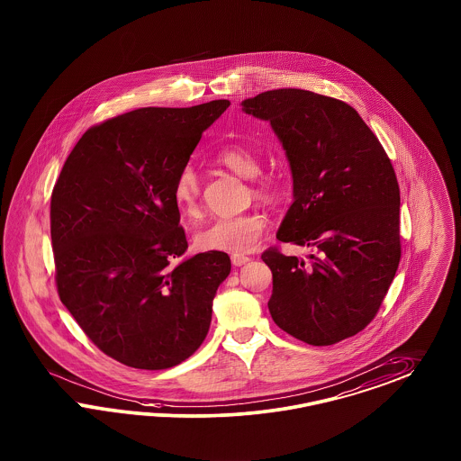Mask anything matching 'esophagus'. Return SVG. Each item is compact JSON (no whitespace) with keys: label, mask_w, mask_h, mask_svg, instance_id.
<instances>
[{"label":"esophagus","mask_w":461,"mask_h":461,"mask_svg":"<svg viewBox=\"0 0 461 461\" xmlns=\"http://www.w3.org/2000/svg\"><path fill=\"white\" fill-rule=\"evenodd\" d=\"M231 262H233L235 267H240V266H245L247 262H250V257L243 254H233L231 255Z\"/></svg>","instance_id":"1"}]
</instances>
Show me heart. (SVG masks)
Returning a JSON list of instances; mask_svg holds the SVG:
<instances>
[{
    "instance_id": "b5f03b06",
    "label": "heart",
    "mask_w": 461,
    "mask_h": 461,
    "mask_svg": "<svg viewBox=\"0 0 461 461\" xmlns=\"http://www.w3.org/2000/svg\"><path fill=\"white\" fill-rule=\"evenodd\" d=\"M216 163L233 174L250 178L252 176V194L257 199L270 203L279 191L281 182L274 175H257L260 163L254 151L243 144H230L222 148L216 155ZM201 182L192 168H184L176 175L172 189L176 209L187 216L195 218L201 212ZM267 220L262 212L250 211L239 216L218 218L209 222L195 235V243L203 250H222V252H243L252 249L260 240L266 230Z\"/></svg>"
}]
</instances>
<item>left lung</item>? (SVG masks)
Listing matches in <instances>:
<instances>
[{
    "label": "left lung",
    "mask_w": 461,
    "mask_h": 461,
    "mask_svg": "<svg viewBox=\"0 0 461 461\" xmlns=\"http://www.w3.org/2000/svg\"><path fill=\"white\" fill-rule=\"evenodd\" d=\"M269 121L293 172L294 203L277 240L312 247L310 260L270 247L269 312L310 346H330L376 317L398 269L400 189L393 165L349 104L308 90H270L243 102Z\"/></svg>",
    "instance_id": "8db88e82"
}]
</instances>
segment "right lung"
Listing matches in <instances>:
<instances>
[{
  "instance_id": "right-lung-1",
  "label": "right lung",
  "mask_w": 461,
  "mask_h": 461,
  "mask_svg": "<svg viewBox=\"0 0 461 461\" xmlns=\"http://www.w3.org/2000/svg\"><path fill=\"white\" fill-rule=\"evenodd\" d=\"M228 105L146 107L95 124L52 189L58 294L96 348L129 367L180 365L206 339L231 262L211 250L172 264L187 250L172 189Z\"/></svg>"
}]
</instances>
